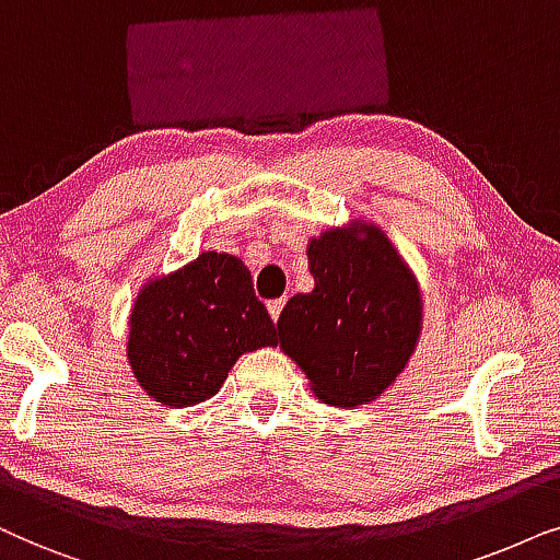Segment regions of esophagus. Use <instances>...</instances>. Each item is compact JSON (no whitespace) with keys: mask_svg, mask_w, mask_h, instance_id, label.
I'll return each mask as SVG.
<instances>
[{"mask_svg":"<svg viewBox=\"0 0 560 560\" xmlns=\"http://www.w3.org/2000/svg\"><path fill=\"white\" fill-rule=\"evenodd\" d=\"M284 304H287V300H271V302H268V315H271L273 323L281 317V310H284Z\"/></svg>","mask_w":560,"mask_h":560,"instance_id":"34e87169","label":"esophagus"}]
</instances>
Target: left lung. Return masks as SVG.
<instances>
[{
    "mask_svg": "<svg viewBox=\"0 0 560 560\" xmlns=\"http://www.w3.org/2000/svg\"><path fill=\"white\" fill-rule=\"evenodd\" d=\"M327 230L310 241L315 289L287 302L279 342L327 405L355 407L382 397L420 338L417 284L382 230Z\"/></svg>",
    "mask_w": 560,
    "mask_h": 560,
    "instance_id": "obj_1",
    "label": "left lung"
}]
</instances>
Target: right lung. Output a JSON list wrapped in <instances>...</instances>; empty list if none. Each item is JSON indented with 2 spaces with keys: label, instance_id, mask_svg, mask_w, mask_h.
<instances>
[{
  "label": "right lung",
  "instance_id": "add662e5",
  "mask_svg": "<svg viewBox=\"0 0 560 560\" xmlns=\"http://www.w3.org/2000/svg\"><path fill=\"white\" fill-rule=\"evenodd\" d=\"M273 319L250 271L228 253H202L138 294L130 317L132 374L155 401L191 407L214 397L243 353L276 346Z\"/></svg>",
  "mask_w": 560,
  "mask_h": 560
}]
</instances>
